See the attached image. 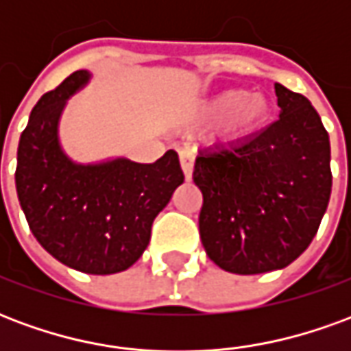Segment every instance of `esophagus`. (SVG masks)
<instances>
[{
	"mask_svg": "<svg viewBox=\"0 0 351 351\" xmlns=\"http://www.w3.org/2000/svg\"><path fill=\"white\" fill-rule=\"evenodd\" d=\"M193 161H195V156H193V152H191V150H182V152H180V167H182L186 180H191V173H193Z\"/></svg>",
	"mask_w": 351,
	"mask_h": 351,
	"instance_id": "esophagus-1",
	"label": "esophagus"
}]
</instances>
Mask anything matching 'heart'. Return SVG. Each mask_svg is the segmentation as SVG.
Here are the masks:
<instances>
[{"label": "heart", "instance_id": "obj_1", "mask_svg": "<svg viewBox=\"0 0 351 351\" xmlns=\"http://www.w3.org/2000/svg\"><path fill=\"white\" fill-rule=\"evenodd\" d=\"M271 116L272 103L265 93H246L244 90L231 88L201 103L193 112V120L203 125L221 122V138L228 143H239L263 130Z\"/></svg>", "mask_w": 351, "mask_h": 351}]
</instances>
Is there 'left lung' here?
<instances>
[{
    "instance_id": "left-lung-1",
    "label": "left lung",
    "mask_w": 351,
    "mask_h": 351,
    "mask_svg": "<svg viewBox=\"0 0 351 351\" xmlns=\"http://www.w3.org/2000/svg\"><path fill=\"white\" fill-rule=\"evenodd\" d=\"M280 118L229 148L201 152L199 233L208 258L235 274L284 269L308 248L331 197V146L310 101L274 84Z\"/></svg>"
}]
</instances>
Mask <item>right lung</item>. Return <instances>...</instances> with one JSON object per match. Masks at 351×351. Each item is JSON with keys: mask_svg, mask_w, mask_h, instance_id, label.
<instances>
[{"mask_svg": "<svg viewBox=\"0 0 351 351\" xmlns=\"http://www.w3.org/2000/svg\"><path fill=\"white\" fill-rule=\"evenodd\" d=\"M88 80L90 73L75 71L37 101L20 135L14 180L29 229L52 258L75 271L114 274L143 256L154 218L184 173L175 150L154 163H75L62 150L58 123L67 99Z\"/></svg>", "mask_w": 351, "mask_h": 351, "instance_id": "add662e5", "label": "right lung"}]
</instances>
